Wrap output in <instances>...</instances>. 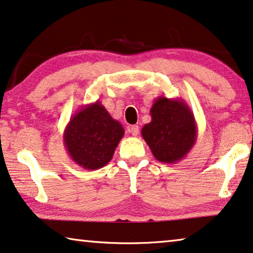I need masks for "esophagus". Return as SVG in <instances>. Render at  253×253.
Masks as SVG:
<instances>
[{
  "instance_id": "obj_1",
  "label": "esophagus",
  "mask_w": 253,
  "mask_h": 253,
  "mask_svg": "<svg viewBox=\"0 0 253 253\" xmlns=\"http://www.w3.org/2000/svg\"><path fill=\"white\" fill-rule=\"evenodd\" d=\"M129 131L131 133L133 136H137L138 133H139V127L137 125H131L129 127Z\"/></svg>"
}]
</instances>
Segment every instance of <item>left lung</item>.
Masks as SVG:
<instances>
[{
    "instance_id": "obj_1",
    "label": "left lung",
    "mask_w": 253,
    "mask_h": 253,
    "mask_svg": "<svg viewBox=\"0 0 253 253\" xmlns=\"http://www.w3.org/2000/svg\"><path fill=\"white\" fill-rule=\"evenodd\" d=\"M151 122L141 134L158 161L176 164L197 142L198 127L188 105L179 99L159 96L150 110Z\"/></svg>"
}]
</instances>
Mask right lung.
<instances>
[{
    "mask_svg": "<svg viewBox=\"0 0 253 253\" xmlns=\"http://www.w3.org/2000/svg\"><path fill=\"white\" fill-rule=\"evenodd\" d=\"M124 134L122 124L96 101L82 107L71 117L63 131V143L75 164L95 170L112 159Z\"/></svg>",
    "mask_w": 253,
    "mask_h": 253,
    "instance_id": "obj_1",
    "label": "right lung"
}]
</instances>
